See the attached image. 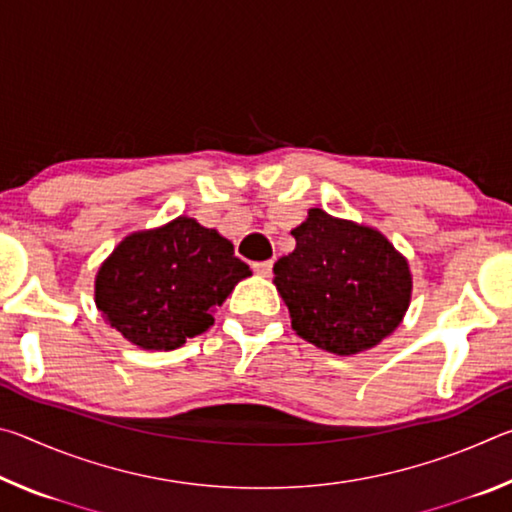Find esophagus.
Wrapping results in <instances>:
<instances>
[{
	"mask_svg": "<svg viewBox=\"0 0 512 512\" xmlns=\"http://www.w3.org/2000/svg\"><path fill=\"white\" fill-rule=\"evenodd\" d=\"M253 271H255L257 275L268 277V275H271V271H273V262H271V259H268V262H255V264H253Z\"/></svg>",
	"mask_w": 512,
	"mask_h": 512,
	"instance_id": "1",
	"label": "esophagus"
}]
</instances>
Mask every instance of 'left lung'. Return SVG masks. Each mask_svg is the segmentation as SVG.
<instances>
[{
	"mask_svg": "<svg viewBox=\"0 0 512 512\" xmlns=\"http://www.w3.org/2000/svg\"><path fill=\"white\" fill-rule=\"evenodd\" d=\"M293 253L273 266L291 327L332 354L366 352L391 336L411 305L406 257L379 230L311 207L291 230Z\"/></svg>",
	"mask_w": 512,
	"mask_h": 512,
	"instance_id": "1",
	"label": "left lung"
}]
</instances>
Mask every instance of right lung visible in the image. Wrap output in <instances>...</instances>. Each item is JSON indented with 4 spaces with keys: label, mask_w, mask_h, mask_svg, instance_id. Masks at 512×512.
<instances>
[{
    "label": "right lung",
    "mask_w": 512,
    "mask_h": 512,
    "mask_svg": "<svg viewBox=\"0 0 512 512\" xmlns=\"http://www.w3.org/2000/svg\"><path fill=\"white\" fill-rule=\"evenodd\" d=\"M250 273L232 241L178 216L119 241L94 277V302L137 348L176 350L214 325V311Z\"/></svg>",
    "instance_id": "add662e5"
}]
</instances>
